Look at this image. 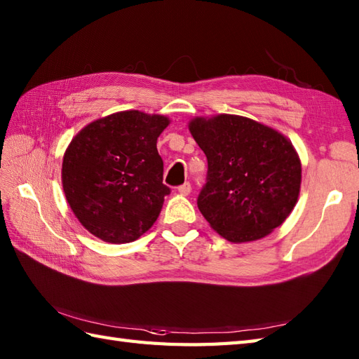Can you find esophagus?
<instances>
[{"mask_svg":"<svg viewBox=\"0 0 359 359\" xmlns=\"http://www.w3.org/2000/svg\"><path fill=\"white\" fill-rule=\"evenodd\" d=\"M177 191H179L182 196H188L189 193H191V184H189V182H185L184 185H180V187L177 188Z\"/></svg>","mask_w":359,"mask_h":359,"instance_id":"34e87169","label":"esophagus"}]
</instances>
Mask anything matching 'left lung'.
Masks as SVG:
<instances>
[{"label": "left lung", "mask_w": 359, "mask_h": 359, "mask_svg": "<svg viewBox=\"0 0 359 359\" xmlns=\"http://www.w3.org/2000/svg\"><path fill=\"white\" fill-rule=\"evenodd\" d=\"M189 133L208 160L197 207L226 241L251 242L284 224L299 197L302 168L284 134L248 117H196Z\"/></svg>", "instance_id": "1"}]
</instances>
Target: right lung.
Instances as JSON below:
<instances>
[{
	"mask_svg": "<svg viewBox=\"0 0 359 359\" xmlns=\"http://www.w3.org/2000/svg\"><path fill=\"white\" fill-rule=\"evenodd\" d=\"M160 114L121 111L85 126L67 147L62 184L79 222L109 243L139 239L154 225L170 188L157 139Z\"/></svg>",
	"mask_w": 359,
	"mask_h": 359,
	"instance_id": "add662e5",
	"label": "right lung"
}]
</instances>
